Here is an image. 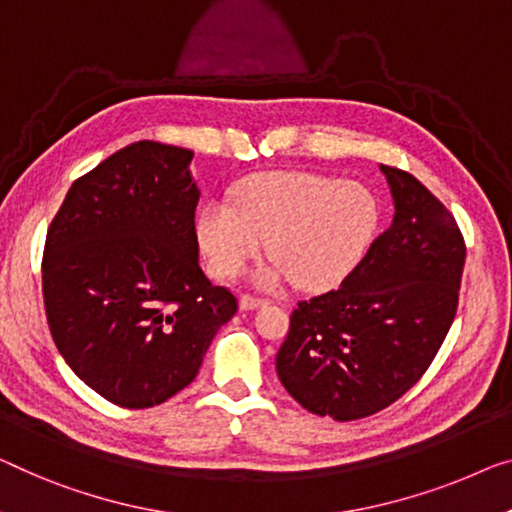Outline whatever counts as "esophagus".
Returning a JSON list of instances; mask_svg holds the SVG:
<instances>
[{
	"label": "esophagus",
	"mask_w": 512,
	"mask_h": 512,
	"mask_svg": "<svg viewBox=\"0 0 512 512\" xmlns=\"http://www.w3.org/2000/svg\"><path fill=\"white\" fill-rule=\"evenodd\" d=\"M266 299H259V296H253V294H243L239 299V305L241 310H255L259 308V305H264Z\"/></svg>",
	"instance_id": "esophagus-1"
}]
</instances>
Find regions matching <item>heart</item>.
I'll use <instances>...</instances> for the list:
<instances>
[{
	"mask_svg": "<svg viewBox=\"0 0 512 512\" xmlns=\"http://www.w3.org/2000/svg\"><path fill=\"white\" fill-rule=\"evenodd\" d=\"M375 195L356 181L315 172H262L234 188V204L213 200L197 218V239L220 278H234L262 241L273 259L257 282L308 292L333 287L377 232Z\"/></svg>",
	"mask_w": 512,
	"mask_h": 512,
	"instance_id": "1",
	"label": "heart"
}]
</instances>
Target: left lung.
I'll return each instance as SVG.
<instances>
[{"label": "left lung", "mask_w": 512, "mask_h": 512, "mask_svg": "<svg viewBox=\"0 0 512 512\" xmlns=\"http://www.w3.org/2000/svg\"><path fill=\"white\" fill-rule=\"evenodd\" d=\"M381 172L393 223L338 289L296 305L276 356L287 393L335 421L402 398L437 356L460 296L467 248L451 211L409 172Z\"/></svg>", "instance_id": "obj_1"}]
</instances>
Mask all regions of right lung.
<instances>
[{
	"instance_id": "right-lung-1",
	"label": "right lung",
	"mask_w": 512,
	"mask_h": 512,
	"mask_svg": "<svg viewBox=\"0 0 512 512\" xmlns=\"http://www.w3.org/2000/svg\"><path fill=\"white\" fill-rule=\"evenodd\" d=\"M193 151L133 142L73 181L48 227L43 301L52 340L89 388L147 409L197 377L234 294L200 266Z\"/></svg>"
}]
</instances>
